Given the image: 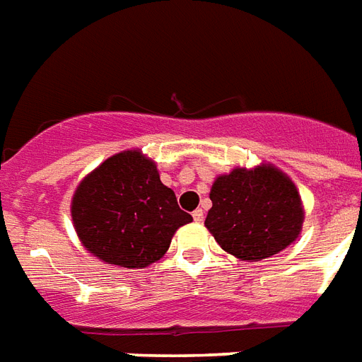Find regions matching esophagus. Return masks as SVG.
Wrapping results in <instances>:
<instances>
[{
    "label": "esophagus",
    "mask_w": 362,
    "mask_h": 362,
    "mask_svg": "<svg viewBox=\"0 0 362 362\" xmlns=\"http://www.w3.org/2000/svg\"><path fill=\"white\" fill-rule=\"evenodd\" d=\"M192 219H194L197 223H202L204 221V211L202 210L192 211Z\"/></svg>",
    "instance_id": "esophagus-1"
}]
</instances>
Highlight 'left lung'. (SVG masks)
<instances>
[{
    "mask_svg": "<svg viewBox=\"0 0 362 362\" xmlns=\"http://www.w3.org/2000/svg\"><path fill=\"white\" fill-rule=\"evenodd\" d=\"M210 200L206 229L243 262H259L288 248L298 240L305 219L298 187L273 164L217 175Z\"/></svg>",
    "mask_w": 362,
    "mask_h": 362,
    "instance_id": "1",
    "label": "left lung"
}]
</instances>
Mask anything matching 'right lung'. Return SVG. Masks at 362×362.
I'll return each instance as SVG.
<instances>
[{"label":"right lung","mask_w":362,"mask_h":362,"mask_svg":"<svg viewBox=\"0 0 362 362\" xmlns=\"http://www.w3.org/2000/svg\"><path fill=\"white\" fill-rule=\"evenodd\" d=\"M70 214L89 254L127 269L158 262L175 230L192 221L139 148L114 154L81 179Z\"/></svg>","instance_id":"add662e5"}]
</instances>
